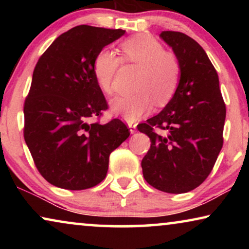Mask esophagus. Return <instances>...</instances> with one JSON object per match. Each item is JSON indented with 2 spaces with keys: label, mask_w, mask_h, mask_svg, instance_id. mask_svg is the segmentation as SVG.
Instances as JSON below:
<instances>
[{
  "label": "esophagus",
  "mask_w": 249,
  "mask_h": 249,
  "mask_svg": "<svg viewBox=\"0 0 249 249\" xmlns=\"http://www.w3.org/2000/svg\"><path fill=\"white\" fill-rule=\"evenodd\" d=\"M136 127H137V124H132V122H128V128H129V130H130L131 134L136 132Z\"/></svg>",
  "instance_id": "34e87169"
}]
</instances>
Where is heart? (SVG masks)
Here are the masks:
<instances>
[{
    "label": "heart",
    "instance_id": "b5f03b06",
    "mask_svg": "<svg viewBox=\"0 0 249 249\" xmlns=\"http://www.w3.org/2000/svg\"><path fill=\"white\" fill-rule=\"evenodd\" d=\"M122 60L141 67L136 91L119 95L111 101V110L128 122H134L147 114L154 102L164 105L171 100L180 80L179 60L158 39L147 34H138L120 44ZM121 60L113 51L103 49L93 62V73L98 87L105 94L113 91V79Z\"/></svg>",
    "mask_w": 249,
    "mask_h": 249
}]
</instances>
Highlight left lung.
<instances>
[{
    "label": "left lung",
    "mask_w": 249,
    "mask_h": 249,
    "mask_svg": "<svg viewBox=\"0 0 249 249\" xmlns=\"http://www.w3.org/2000/svg\"><path fill=\"white\" fill-rule=\"evenodd\" d=\"M160 37L172 47L181 72L165 107L137 125L152 142L142 161V175L161 192L182 194L203 183L215 164L223 145L226 105L219 76L203 47L179 32H162Z\"/></svg>",
    "instance_id": "8db88e82"
}]
</instances>
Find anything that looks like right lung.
I'll use <instances>...</instances> for the list:
<instances>
[{"label": "right lung", "instance_id": "right-lung-1", "mask_svg": "<svg viewBox=\"0 0 249 249\" xmlns=\"http://www.w3.org/2000/svg\"><path fill=\"white\" fill-rule=\"evenodd\" d=\"M124 33L73 27L51 44L34 69L23 136L36 168L53 186L81 190L98 185L107 177L108 156L130 135L119 119L88 122L107 108L93 73L95 56Z\"/></svg>", "mask_w": 249, "mask_h": 249}]
</instances>
